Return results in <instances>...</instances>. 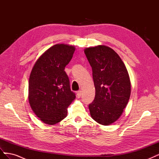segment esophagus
I'll use <instances>...</instances> for the list:
<instances>
[{
    "instance_id": "obj_1",
    "label": "esophagus",
    "mask_w": 159,
    "mask_h": 159,
    "mask_svg": "<svg viewBox=\"0 0 159 159\" xmlns=\"http://www.w3.org/2000/svg\"><path fill=\"white\" fill-rule=\"evenodd\" d=\"M81 92H82V91H81V90L78 91V92H77V96H78V98H80V97H81Z\"/></svg>"
}]
</instances>
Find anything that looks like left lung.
<instances>
[{
	"instance_id": "1",
	"label": "left lung",
	"mask_w": 159,
	"mask_h": 159,
	"mask_svg": "<svg viewBox=\"0 0 159 159\" xmlns=\"http://www.w3.org/2000/svg\"><path fill=\"white\" fill-rule=\"evenodd\" d=\"M85 54L92 68L95 99L89 105L96 122L109 125L121 116L131 95L128 71L121 57L105 46L85 48Z\"/></svg>"
}]
</instances>
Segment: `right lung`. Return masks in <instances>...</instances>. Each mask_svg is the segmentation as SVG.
Instances as JSON below:
<instances>
[{
    "label": "right lung",
    "mask_w": 159,
    "mask_h": 159,
    "mask_svg": "<svg viewBox=\"0 0 159 159\" xmlns=\"http://www.w3.org/2000/svg\"><path fill=\"white\" fill-rule=\"evenodd\" d=\"M74 51L72 46L56 44L38 59L32 70L28 100L33 111L44 123L54 125L64 119L75 98L64 71Z\"/></svg>",
    "instance_id": "add662e5"
}]
</instances>
